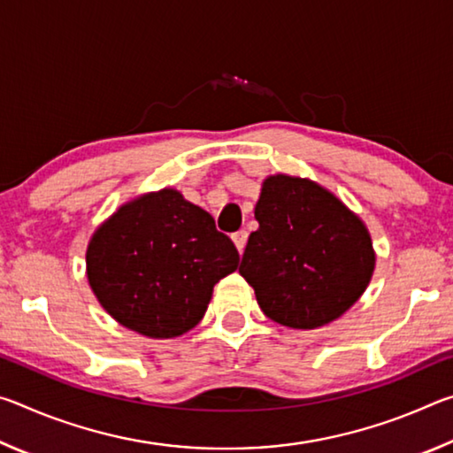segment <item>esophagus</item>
<instances>
[{
	"label": "esophagus",
	"mask_w": 453,
	"mask_h": 453,
	"mask_svg": "<svg viewBox=\"0 0 453 453\" xmlns=\"http://www.w3.org/2000/svg\"><path fill=\"white\" fill-rule=\"evenodd\" d=\"M232 240H234V243H235L237 251H240V254H243L245 243H248V232H245V229H240V232H235V234L232 235Z\"/></svg>",
	"instance_id": "34e87169"
}]
</instances>
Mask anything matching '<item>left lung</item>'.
I'll list each match as a JSON object with an SVG mask.
<instances>
[{"mask_svg":"<svg viewBox=\"0 0 453 453\" xmlns=\"http://www.w3.org/2000/svg\"><path fill=\"white\" fill-rule=\"evenodd\" d=\"M256 219L259 227L245 245L240 273L267 318L313 329L359 300L375 265L372 240L334 194L310 180L272 175Z\"/></svg>","mask_w":453,"mask_h":453,"instance_id":"8db88e82","label":"left lung"}]
</instances>
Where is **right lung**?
I'll return each instance as SVG.
<instances>
[{
  "instance_id": "obj_1",
  "label": "right lung",
  "mask_w": 453,
  "mask_h": 453,
  "mask_svg": "<svg viewBox=\"0 0 453 453\" xmlns=\"http://www.w3.org/2000/svg\"><path fill=\"white\" fill-rule=\"evenodd\" d=\"M86 262L113 319L148 337H178L199 324L240 254L208 211L162 189L121 205L91 237Z\"/></svg>"
}]
</instances>
